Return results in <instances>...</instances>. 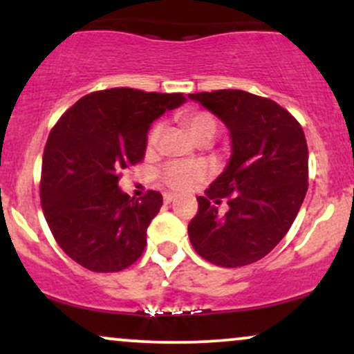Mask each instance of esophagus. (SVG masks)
<instances>
[{"label": "esophagus", "mask_w": 354, "mask_h": 354, "mask_svg": "<svg viewBox=\"0 0 354 354\" xmlns=\"http://www.w3.org/2000/svg\"><path fill=\"white\" fill-rule=\"evenodd\" d=\"M174 198H176V194H174V193H165V203H166V205H169V203L174 201Z\"/></svg>", "instance_id": "1"}]
</instances>
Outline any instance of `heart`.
<instances>
[{"mask_svg": "<svg viewBox=\"0 0 354 354\" xmlns=\"http://www.w3.org/2000/svg\"><path fill=\"white\" fill-rule=\"evenodd\" d=\"M183 123L188 126L189 133L196 141L206 136L213 138L214 133H216V121H214V118L209 113L189 111L183 115ZM160 133V124L153 126V129L148 135V148L156 146ZM206 173H208L206 171V166L201 161H171V163H168L161 169L160 176L169 188L185 191L193 188L194 185L205 180Z\"/></svg>", "mask_w": 354, "mask_h": 354, "instance_id": "b5f03b06", "label": "heart"}]
</instances>
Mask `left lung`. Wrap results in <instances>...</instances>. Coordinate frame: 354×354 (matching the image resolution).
Returning <instances> with one entry per match:
<instances>
[{
	"mask_svg": "<svg viewBox=\"0 0 354 354\" xmlns=\"http://www.w3.org/2000/svg\"><path fill=\"white\" fill-rule=\"evenodd\" d=\"M228 128L231 156L225 171L198 196L189 241L206 261L223 268L265 258L293 225L308 191L303 128L274 101L241 89L188 95ZM221 197L230 208L217 213Z\"/></svg>",
	"mask_w": 354,
	"mask_h": 354,
	"instance_id": "left-lung-1",
	"label": "left lung"
}]
</instances>
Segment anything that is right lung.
Returning a JSON list of instances; mask_svg holds the SVG:
<instances>
[{
  "label": "right lung",
  "instance_id": "add662e5",
  "mask_svg": "<svg viewBox=\"0 0 354 354\" xmlns=\"http://www.w3.org/2000/svg\"><path fill=\"white\" fill-rule=\"evenodd\" d=\"M181 93L111 88L83 96L59 118L43 153L41 206L61 250L89 271L131 266L163 205L158 191L141 200L118 186L140 163L153 121L181 106Z\"/></svg>",
  "mask_w": 354,
  "mask_h": 354
}]
</instances>
